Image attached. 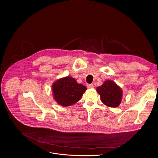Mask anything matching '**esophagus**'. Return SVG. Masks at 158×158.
Returning a JSON list of instances; mask_svg holds the SVG:
<instances>
[{"instance_id": "obj_1", "label": "esophagus", "mask_w": 158, "mask_h": 158, "mask_svg": "<svg viewBox=\"0 0 158 158\" xmlns=\"http://www.w3.org/2000/svg\"><path fill=\"white\" fill-rule=\"evenodd\" d=\"M87 86L88 88H93L94 87L93 84H88Z\"/></svg>"}]
</instances>
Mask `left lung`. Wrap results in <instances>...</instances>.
<instances>
[{"mask_svg":"<svg viewBox=\"0 0 158 158\" xmlns=\"http://www.w3.org/2000/svg\"><path fill=\"white\" fill-rule=\"evenodd\" d=\"M96 91L101 96L102 102L105 105L116 108L120 105L123 99V90L114 81H105L102 85L97 87Z\"/></svg>","mask_w":158,"mask_h":158,"instance_id":"obj_1","label":"left lung"}]
</instances>
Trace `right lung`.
<instances>
[{"label":"right lung","mask_w":158,"mask_h":158,"mask_svg":"<svg viewBox=\"0 0 158 158\" xmlns=\"http://www.w3.org/2000/svg\"><path fill=\"white\" fill-rule=\"evenodd\" d=\"M87 89L70 76L57 79L52 85L54 99L62 106H69L77 102Z\"/></svg>","instance_id":"1"}]
</instances>
